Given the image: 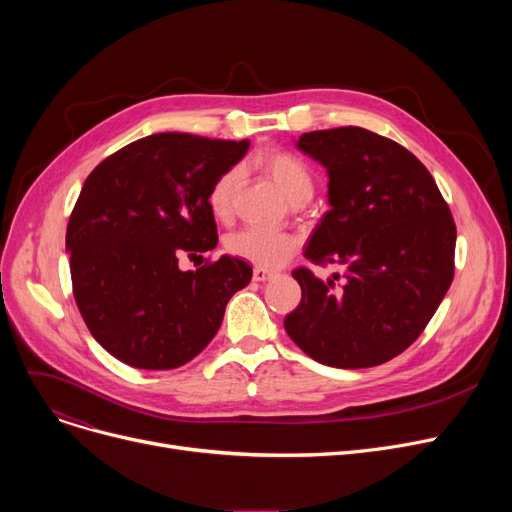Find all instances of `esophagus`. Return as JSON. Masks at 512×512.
<instances>
[{"label": "esophagus", "instance_id": "obj_1", "mask_svg": "<svg viewBox=\"0 0 512 512\" xmlns=\"http://www.w3.org/2000/svg\"><path fill=\"white\" fill-rule=\"evenodd\" d=\"M274 276H276L274 272L263 270V267H255V270H253V280L255 282H267V280H272Z\"/></svg>", "mask_w": 512, "mask_h": 512}]
</instances>
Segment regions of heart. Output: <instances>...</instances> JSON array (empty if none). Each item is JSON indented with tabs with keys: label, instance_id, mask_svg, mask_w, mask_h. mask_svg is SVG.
<instances>
[{
	"label": "heart",
	"instance_id": "heart-1",
	"mask_svg": "<svg viewBox=\"0 0 512 512\" xmlns=\"http://www.w3.org/2000/svg\"><path fill=\"white\" fill-rule=\"evenodd\" d=\"M257 166L265 176L280 188V193L292 203H307L313 195V176L305 161L286 151H265L259 155ZM240 184V170L230 168L209 188L207 203L209 211L218 220H228L234 205L236 188ZM226 249L230 255L245 259L263 270H276L284 265L292 253L297 251V238L280 232H267L259 228H245L232 234L226 240Z\"/></svg>",
	"mask_w": 512,
	"mask_h": 512
}]
</instances>
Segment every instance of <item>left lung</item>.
Here are the masks:
<instances>
[{
  "instance_id": "8db88e82",
  "label": "left lung",
  "mask_w": 512,
  "mask_h": 512,
  "mask_svg": "<svg viewBox=\"0 0 512 512\" xmlns=\"http://www.w3.org/2000/svg\"><path fill=\"white\" fill-rule=\"evenodd\" d=\"M328 174L330 209L305 257L344 265L342 286L301 267V303L284 328L311 359L338 369L382 365L411 346L454 276L456 228L421 161L359 126L294 141Z\"/></svg>"
}]
</instances>
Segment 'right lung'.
<instances>
[{
	"label": "right lung",
	"mask_w": 512,
	"mask_h": 512,
	"mask_svg": "<svg viewBox=\"0 0 512 512\" xmlns=\"http://www.w3.org/2000/svg\"><path fill=\"white\" fill-rule=\"evenodd\" d=\"M247 141L161 132L116 151L89 174L66 230L74 299L93 338L137 369H174L218 334L247 261L222 255L182 272L178 257L218 245L211 184Z\"/></svg>",
	"instance_id": "right-lung-1"
}]
</instances>
